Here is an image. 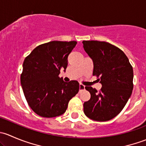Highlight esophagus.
I'll list each match as a JSON object with an SVG mask.
<instances>
[{"instance_id":"1","label":"esophagus","mask_w":146,"mask_h":146,"mask_svg":"<svg viewBox=\"0 0 146 146\" xmlns=\"http://www.w3.org/2000/svg\"><path fill=\"white\" fill-rule=\"evenodd\" d=\"M79 90H80V91L83 90H85V86H84L83 85H82V84H80V85H79Z\"/></svg>"}]
</instances>
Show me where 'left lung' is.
<instances>
[{
    "label": "left lung",
    "instance_id": "left-lung-1",
    "mask_svg": "<svg viewBox=\"0 0 146 146\" xmlns=\"http://www.w3.org/2000/svg\"><path fill=\"white\" fill-rule=\"evenodd\" d=\"M83 48L93 62V76L102 84L98 92L85 87L90 99L83 104L85 115L94 121H106L121 112L131 95L133 71L129 58L118 47L106 42L83 41Z\"/></svg>",
    "mask_w": 146,
    "mask_h": 146
}]
</instances>
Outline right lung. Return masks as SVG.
Wrapping results in <instances>:
<instances>
[{
	"label": "right lung",
	"mask_w": 146,
	"mask_h": 146,
	"mask_svg": "<svg viewBox=\"0 0 146 146\" xmlns=\"http://www.w3.org/2000/svg\"><path fill=\"white\" fill-rule=\"evenodd\" d=\"M77 42L52 41L36 46L25 59L20 77L30 108L42 117L61 115L79 91L77 80L66 82L58 77L68 66V56Z\"/></svg>",
	"instance_id": "right-lung-1"
}]
</instances>
